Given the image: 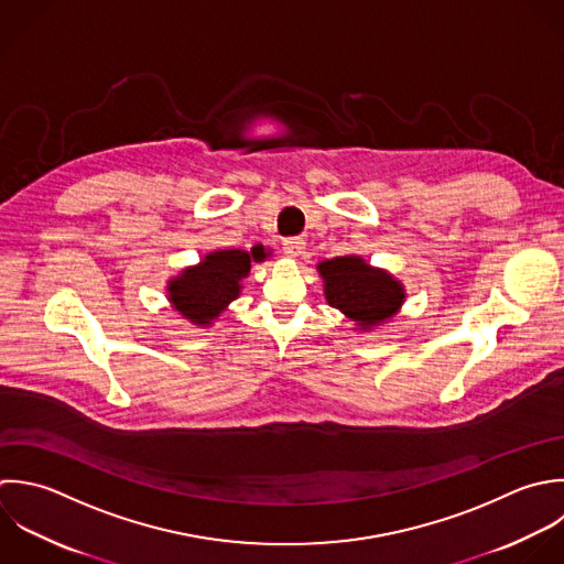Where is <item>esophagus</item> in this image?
<instances>
[{"label": "esophagus", "mask_w": 564, "mask_h": 564, "mask_svg": "<svg viewBox=\"0 0 564 564\" xmlns=\"http://www.w3.org/2000/svg\"><path fill=\"white\" fill-rule=\"evenodd\" d=\"M305 250V239L303 237H288L283 239V252L288 257H299Z\"/></svg>", "instance_id": "34e87169"}]
</instances>
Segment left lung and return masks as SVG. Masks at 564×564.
Returning a JSON list of instances; mask_svg holds the SVG:
<instances>
[{"mask_svg":"<svg viewBox=\"0 0 564 564\" xmlns=\"http://www.w3.org/2000/svg\"><path fill=\"white\" fill-rule=\"evenodd\" d=\"M325 279V296L332 307L345 312L360 327L391 318L404 301L402 285L382 270L369 268L358 257H336L318 265Z\"/></svg>","mask_w":564,"mask_h":564,"instance_id":"obj_1","label":"left lung"}]
</instances>
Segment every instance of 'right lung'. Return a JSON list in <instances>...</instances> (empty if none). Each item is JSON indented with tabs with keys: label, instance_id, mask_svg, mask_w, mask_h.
Masks as SVG:
<instances>
[{
	"label": "right lung",
	"instance_id": "1",
	"mask_svg": "<svg viewBox=\"0 0 564 564\" xmlns=\"http://www.w3.org/2000/svg\"><path fill=\"white\" fill-rule=\"evenodd\" d=\"M263 246L243 250L210 252L197 268H188L169 285L173 307L195 325H208L237 299L239 281L250 272V261H263Z\"/></svg>",
	"mask_w": 564,
	"mask_h": 564
}]
</instances>
